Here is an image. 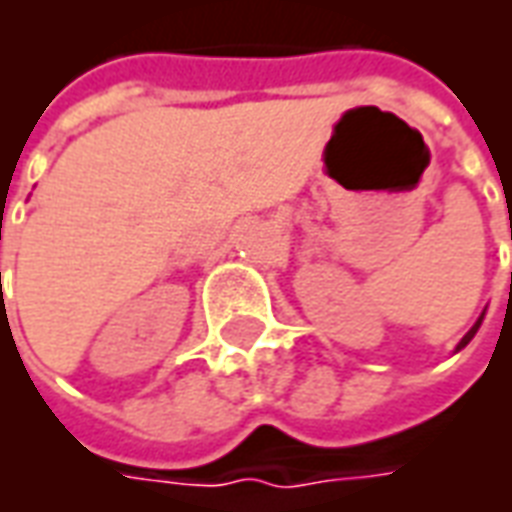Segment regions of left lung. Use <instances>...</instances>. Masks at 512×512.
<instances>
[{
  "instance_id": "8db88e82",
  "label": "left lung",
  "mask_w": 512,
  "mask_h": 512,
  "mask_svg": "<svg viewBox=\"0 0 512 512\" xmlns=\"http://www.w3.org/2000/svg\"><path fill=\"white\" fill-rule=\"evenodd\" d=\"M510 288H512V285H510ZM485 310H488V307H485ZM485 310L480 312V318H477V321H474L472 329H469V332L463 334V337H461V343L455 345V354H458V351H461V348H466V345L472 343V337H474V334H477V329H480V323H483V318H485Z\"/></svg>"
}]
</instances>
